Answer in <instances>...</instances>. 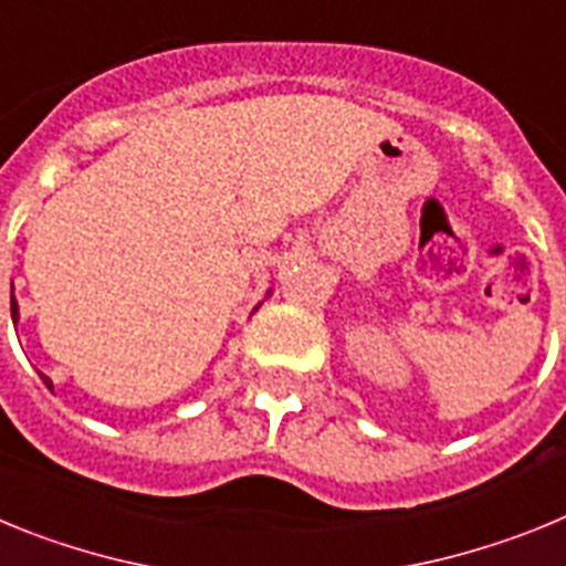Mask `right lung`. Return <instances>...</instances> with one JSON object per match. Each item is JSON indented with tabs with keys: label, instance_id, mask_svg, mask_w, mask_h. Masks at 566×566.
<instances>
[{
	"label": "right lung",
	"instance_id": "1",
	"mask_svg": "<svg viewBox=\"0 0 566 566\" xmlns=\"http://www.w3.org/2000/svg\"><path fill=\"white\" fill-rule=\"evenodd\" d=\"M269 294H272V289H269L266 292V297ZM254 312H258V306H254ZM10 317H13V323H19V303H17V297H13V289H10ZM44 379V385H48L50 391H53V382H50L48 377H42Z\"/></svg>",
	"mask_w": 566,
	"mask_h": 566
}]
</instances>
